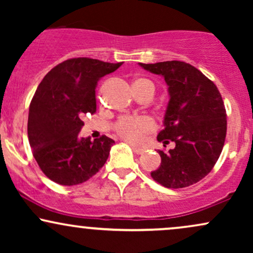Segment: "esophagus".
<instances>
[{
	"label": "esophagus",
	"mask_w": 253,
	"mask_h": 253,
	"mask_svg": "<svg viewBox=\"0 0 253 253\" xmlns=\"http://www.w3.org/2000/svg\"><path fill=\"white\" fill-rule=\"evenodd\" d=\"M130 146H132L133 151H134L136 155H141V153H144L145 150L141 149V147H136V146H134V145H130Z\"/></svg>",
	"instance_id": "34e87169"
}]
</instances>
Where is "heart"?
<instances>
[{
    "label": "heart",
    "mask_w": 253,
    "mask_h": 253,
    "mask_svg": "<svg viewBox=\"0 0 253 253\" xmlns=\"http://www.w3.org/2000/svg\"><path fill=\"white\" fill-rule=\"evenodd\" d=\"M133 88L150 89L155 91V85L146 78H138L133 82ZM155 124L147 117H123L114 125L118 135L129 143H139L143 140V136L153 129Z\"/></svg>",
    "instance_id": "b5f03b06"
}]
</instances>
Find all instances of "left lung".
Masks as SVG:
<instances>
[{
    "instance_id": "8db88e82",
    "label": "left lung",
    "mask_w": 253,
    "mask_h": 253,
    "mask_svg": "<svg viewBox=\"0 0 253 253\" xmlns=\"http://www.w3.org/2000/svg\"><path fill=\"white\" fill-rule=\"evenodd\" d=\"M139 65L163 76L169 86L164 128L157 139L176 144L169 152L158 151L161 167L151 176L167 188L189 187L211 172L225 144L227 120L221 95L215 84L188 63L169 60Z\"/></svg>"
}]
</instances>
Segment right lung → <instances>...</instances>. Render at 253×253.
Here are the masks:
<instances>
[{
	"mask_svg": "<svg viewBox=\"0 0 253 253\" xmlns=\"http://www.w3.org/2000/svg\"><path fill=\"white\" fill-rule=\"evenodd\" d=\"M123 63L72 58L58 64L38 86L28 113V140L38 165L51 181L76 185L98 172L113 139L81 138L85 114L96 112L95 89Z\"/></svg>",
	"mask_w": 253,
	"mask_h": 253,
	"instance_id": "add662e5",
	"label": "right lung"
}]
</instances>
